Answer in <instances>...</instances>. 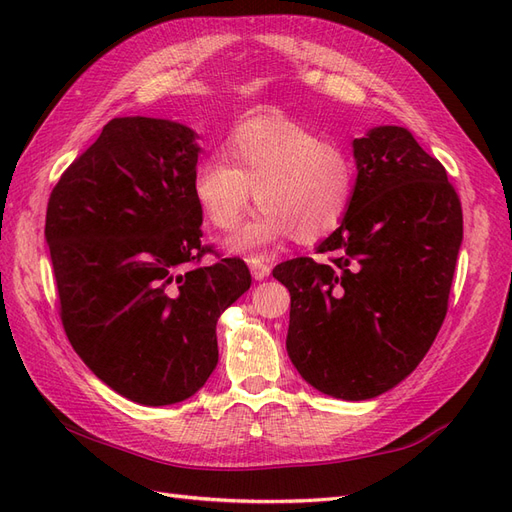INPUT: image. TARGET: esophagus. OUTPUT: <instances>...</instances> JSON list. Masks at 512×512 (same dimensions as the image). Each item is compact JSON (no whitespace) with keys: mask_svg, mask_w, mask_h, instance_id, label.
<instances>
[{"mask_svg":"<svg viewBox=\"0 0 512 512\" xmlns=\"http://www.w3.org/2000/svg\"><path fill=\"white\" fill-rule=\"evenodd\" d=\"M247 265H250V271H252V277L254 280H265V277H269L271 273V265L265 260V258H250L247 260Z\"/></svg>","mask_w":512,"mask_h":512,"instance_id":"34e87169","label":"esophagus"}]
</instances>
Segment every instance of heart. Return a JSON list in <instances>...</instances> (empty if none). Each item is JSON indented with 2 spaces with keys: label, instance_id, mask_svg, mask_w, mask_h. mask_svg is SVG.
Masks as SVG:
<instances>
[{
  "label": "heart",
  "instance_id": "obj_1",
  "mask_svg": "<svg viewBox=\"0 0 512 512\" xmlns=\"http://www.w3.org/2000/svg\"><path fill=\"white\" fill-rule=\"evenodd\" d=\"M222 158L198 162L192 196L218 230L239 222L254 196L260 207L226 239V250L258 254L294 235L314 243L344 222L356 168L350 153L301 123L267 117L243 123L226 138Z\"/></svg>",
  "mask_w": 512,
  "mask_h": 512
}]
</instances>
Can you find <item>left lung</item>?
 <instances>
[{
  "mask_svg": "<svg viewBox=\"0 0 512 512\" xmlns=\"http://www.w3.org/2000/svg\"><path fill=\"white\" fill-rule=\"evenodd\" d=\"M356 183L339 228L318 245L329 260L273 269L290 292L286 350L307 384L363 401L393 389L436 339L463 239L444 166L399 126L352 141Z\"/></svg>",
  "mask_w": 512,
  "mask_h": 512,
  "instance_id": "1",
  "label": "left lung"
}]
</instances>
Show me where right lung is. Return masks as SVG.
I'll return each instance as SVG.
<instances>
[{
    "instance_id": "right-lung-1",
    "label": "right lung",
    "mask_w": 512,
    "mask_h": 512,
    "mask_svg": "<svg viewBox=\"0 0 512 512\" xmlns=\"http://www.w3.org/2000/svg\"><path fill=\"white\" fill-rule=\"evenodd\" d=\"M200 147L183 123L117 117L51 192L61 322L83 363L143 406L192 397L218 365L215 324L250 288L239 258L211 267L192 196Z\"/></svg>"
}]
</instances>
